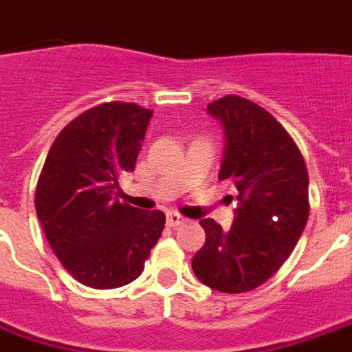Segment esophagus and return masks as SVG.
Wrapping results in <instances>:
<instances>
[{"label":"esophagus","mask_w":352,"mask_h":352,"mask_svg":"<svg viewBox=\"0 0 352 352\" xmlns=\"http://www.w3.org/2000/svg\"><path fill=\"white\" fill-rule=\"evenodd\" d=\"M186 219L183 215H179L175 211H169L168 213V227H179V225H183Z\"/></svg>","instance_id":"obj_1"}]
</instances>
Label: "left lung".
Wrapping results in <instances>:
<instances>
[{
    "instance_id": "left-lung-1",
    "label": "left lung",
    "mask_w": 352,
    "mask_h": 352,
    "mask_svg": "<svg viewBox=\"0 0 352 352\" xmlns=\"http://www.w3.org/2000/svg\"><path fill=\"white\" fill-rule=\"evenodd\" d=\"M208 112L225 129L219 181L234 184L238 204L228 230L201 219L206 244L192 270L217 292L244 294L294 252L309 219V173L294 139L259 104L227 95L210 102Z\"/></svg>"
}]
</instances>
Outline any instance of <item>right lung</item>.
I'll return each instance as SVG.
<instances>
[{"mask_svg":"<svg viewBox=\"0 0 352 352\" xmlns=\"http://www.w3.org/2000/svg\"><path fill=\"white\" fill-rule=\"evenodd\" d=\"M152 110L104 102L72 120L49 151L36 211L49 245L83 286L112 289L133 282L166 227L162 211L116 198L118 179L133 171Z\"/></svg>","mask_w":352,"mask_h":352,"instance_id":"obj_1","label":"right lung"}]
</instances>
